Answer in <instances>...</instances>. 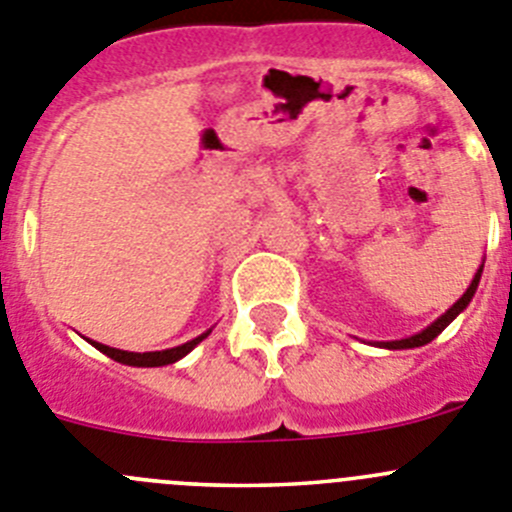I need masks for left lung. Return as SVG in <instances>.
Instances as JSON below:
<instances>
[{"label": "left lung", "instance_id": "left-lung-1", "mask_svg": "<svg viewBox=\"0 0 512 512\" xmlns=\"http://www.w3.org/2000/svg\"><path fill=\"white\" fill-rule=\"evenodd\" d=\"M482 267H485V262H482V265L477 267L475 278H472V283L467 285V290H465V293H462V298L457 300V303L452 305V308L444 310V313L439 315L437 321L429 323L427 328H422V331L414 333V336L401 338V341H374V346H379V348H389V351H401V348H419V346H427L429 341H434V338H437L439 333H442L444 328L450 326V323L455 321L457 315H460L462 310H465L467 305H470V300L475 298V290H477V285H480V278H482Z\"/></svg>", "mask_w": 512, "mask_h": 512}]
</instances>
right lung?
I'll list each match as a JSON object with an SVG mask.
<instances>
[{
    "instance_id": "right-lung-1",
    "label": "right lung",
    "mask_w": 512,
    "mask_h": 512,
    "mask_svg": "<svg viewBox=\"0 0 512 512\" xmlns=\"http://www.w3.org/2000/svg\"><path fill=\"white\" fill-rule=\"evenodd\" d=\"M212 333V328L209 331H204L202 336L191 338V341L181 343V346H174V348H166V351H146V353H136V351H121V348H111L105 346V343H98V341H90V338H85V341L90 343V346L98 348L100 353H105L108 358H113V361H118V364H126V366H138V369H154V366H169V364H176L179 358H184L186 353L194 351V348L199 346V343L204 341V338Z\"/></svg>"
}]
</instances>
